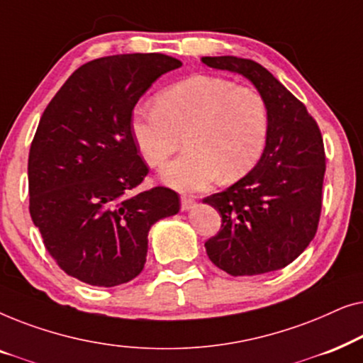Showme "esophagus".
I'll use <instances>...</instances> for the list:
<instances>
[{
  "mask_svg": "<svg viewBox=\"0 0 363 363\" xmlns=\"http://www.w3.org/2000/svg\"><path fill=\"white\" fill-rule=\"evenodd\" d=\"M196 205V201L193 200V198H190V196H182V210L183 211H188V210H191L193 206Z\"/></svg>",
  "mask_w": 363,
  "mask_h": 363,
  "instance_id": "1",
  "label": "esophagus"
}]
</instances>
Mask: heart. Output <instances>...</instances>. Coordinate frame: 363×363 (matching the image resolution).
Returning <instances> with one entry per match:
<instances>
[{"mask_svg":"<svg viewBox=\"0 0 363 363\" xmlns=\"http://www.w3.org/2000/svg\"><path fill=\"white\" fill-rule=\"evenodd\" d=\"M132 133L138 152L152 168H160L182 147L186 153L162 172L178 190H201L218 175L240 180L264 152L269 108L255 87L235 86L216 76H191L157 97V107L137 108Z\"/></svg>","mask_w":363,"mask_h":363,"instance_id":"heart-1","label":"heart"}]
</instances>
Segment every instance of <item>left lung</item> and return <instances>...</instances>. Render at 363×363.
<instances>
[{
	"mask_svg": "<svg viewBox=\"0 0 363 363\" xmlns=\"http://www.w3.org/2000/svg\"><path fill=\"white\" fill-rule=\"evenodd\" d=\"M206 66L242 74L269 108V135L257 165L203 203L220 211L221 228L205 242L208 257L231 276L286 267L314 240L322 210L325 152L304 104L251 59L201 57Z\"/></svg>",
	"mask_w": 363,
	"mask_h": 363,
	"instance_id": "1",
	"label": "left lung"
}]
</instances>
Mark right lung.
<instances>
[{
  "label": "right lung",
  "instance_id": "1",
  "mask_svg": "<svg viewBox=\"0 0 363 363\" xmlns=\"http://www.w3.org/2000/svg\"><path fill=\"white\" fill-rule=\"evenodd\" d=\"M178 59L117 54L86 62L64 82L29 148V213L44 246L66 274L112 287L140 274L148 230L180 210L178 193L153 186L132 133V113Z\"/></svg>",
  "mask_w": 363,
  "mask_h": 363
}]
</instances>
